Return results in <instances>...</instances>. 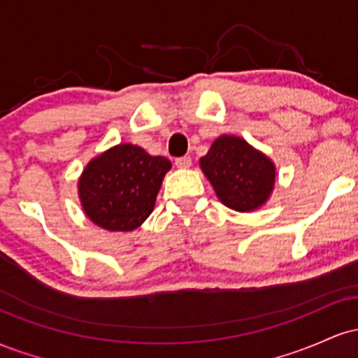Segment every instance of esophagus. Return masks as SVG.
I'll use <instances>...</instances> for the list:
<instances>
[{"label":"esophagus","mask_w":358,"mask_h":358,"mask_svg":"<svg viewBox=\"0 0 358 358\" xmlns=\"http://www.w3.org/2000/svg\"><path fill=\"white\" fill-rule=\"evenodd\" d=\"M175 166L180 168V170H187V168L192 166V158L190 156H182V158H176Z\"/></svg>","instance_id":"1"}]
</instances>
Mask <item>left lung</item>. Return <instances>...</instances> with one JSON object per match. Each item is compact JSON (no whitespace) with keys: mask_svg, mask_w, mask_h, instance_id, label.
<instances>
[{"mask_svg":"<svg viewBox=\"0 0 358 358\" xmlns=\"http://www.w3.org/2000/svg\"><path fill=\"white\" fill-rule=\"evenodd\" d=\"M200 168L225 207L252 212L262 207L276 183V166L264 153L239 136L217 138Z\"/></svg>","mask_w":358,"mask_h":358,"instance_id":"left-lung-1","label":"left lung"}]
</instances>
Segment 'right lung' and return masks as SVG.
<instances>
[{"instance_id":"right-lung-1","label":"right lung","mask_w":358,"mask_h":358,"mask_svg":"<svg viewBox=\"0 0 358 358\" xmlns=\"http://www.w3.org/2000/svg\"><path fill=\"white\" fill-rule=\"evenodd\" d=\"M171 162L136 145H117L90 159L79 178L85 215L110 232L138 229L153 212Z\"/></svg>"}]
</instances>
